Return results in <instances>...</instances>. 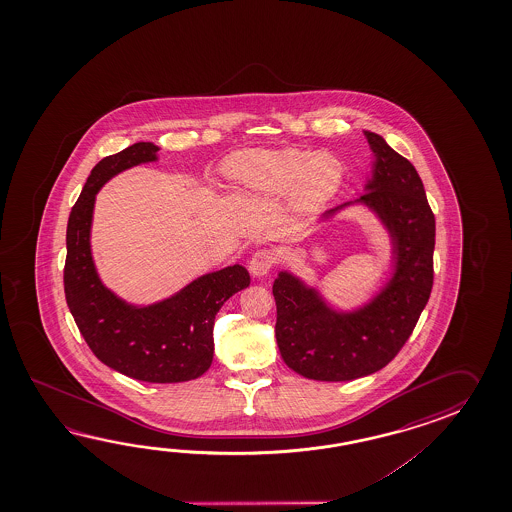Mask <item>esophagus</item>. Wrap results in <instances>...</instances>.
<instances>
[{
  "mask_svg": "<svg viewBox=\"0 0 512 512\" xmlns=\"http://www.w3.org/2000/svg\"><path fill=\"white\" fill-rule=\"evenodd\" d=\"M272 265H274V254L271 251H267V249H260V251L254 252L251 261H249V269H251V274L254 278L267 276L272 269Z\"/></svg>",
  "mask_w": 512,
  "mask_h": 512,
  "instance_id": "1",
  "label": "esophagus"
}]
</instances>
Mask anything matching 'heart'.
Returning a JSON list of instances; mask_svg holds the SVG:
<instances>
[{
  "label": "heart",
  "mask_w": 512,
  "mask_h": 512,
  "mask_svg": "<svg viewBox=\"0 0 512 512\" xmlns=\"http://www.w3.org/2000/svg\"><path fill=\"white\" fill-rule=\"evenodd\" d=\"M225 175L241 194L278 197L291 190L298 210H316L337 194L344 168L329 153L287 150H258L230 157Z\"/></svg>",
  "instance_id": "b5f03b06"
}]
</instances>
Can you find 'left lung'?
Instances as JSON below:
<instances>
[{"label":"left lung","instance_id":"left-lung-1","mask_svg":"<svg viewBox=\"0 0 512 512\" xmlns=\"http://www.w3.org/2000/svg\"><path fill=\"white\" fill-rule=\"evenodd\" d=\"M364 137L373 153L364 194L315 223L353 207L371 212L390 240V272L381 287L362 304L338 307L294 272H278L272 285L280 355L313 381H353L384 368L412 335L434 283L435 219L423 181L381 135Z\"/></svg>","mask_w":512,"mask_h":512}]
</instances>
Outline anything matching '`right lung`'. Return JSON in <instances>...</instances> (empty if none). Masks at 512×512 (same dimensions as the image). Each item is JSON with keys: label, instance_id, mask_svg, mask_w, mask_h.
Segmentation results:
<instances>
[{"label": "right lung", "instance_id": "obj_1", "mask_svg": "<svg viewBox=\"0 0 512 512\" xmlns=\"http://www.w3.org/2000/svg\"><path fill=\"white\" fill-rule=\"evenodd\" d=\"M159 146L135 142L104 157L91 170L67 221L64 289L69 311L87 346L106 366L144 382L201 377L214 359V320L230 296L249 287V271L236 263L207 272L152 304H133L102 282L91 252L98 190L139 164L157 163Z\"/></svg>", "mask_w": 512, "mask_h": 512}]
</instances>
